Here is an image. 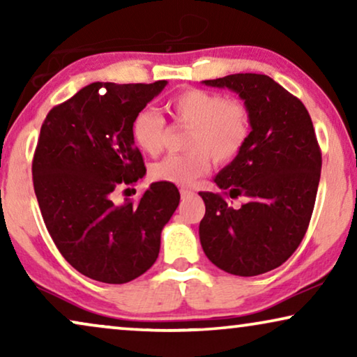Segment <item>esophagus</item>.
I'll use <instances>...</instances> for the list:
<instances>
[{
	"mask_svg": "<svg viewBox=\"0 0 357 357\" xmlns=\"http://www.w3.org/2000/svg\"><path fill=\"white\" fill-rule=\"evenodd\" d=\"M180 197H182L183 199L188 198V197H193V192H192V190H188V188H180Z\"/></svg>",
	"mask_w": 357,
	"mask_h": 357,
	"instance_id": "1",
	"label": "esophagus"
}]
</instances>
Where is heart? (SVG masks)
<instances>
[{
  "instance_id": "b5f03b06",
  "label": "heart",
  "mask_w": 357,
  "mask_h": 357,
  "mask_svg": "<svg viewBox=\"0 0 357 357\" xmlns=\"http://www.w3.org/2000/svg\"><path fill=\"white\" fill-rule=\"evenodd\" d=\"M175 125L188 126L180 154H170L153 164L158 182L190 185L206 174L209 159L224 165L245 148L252 131V115L245 104L203 89L180 92L165 105ZM131 135L143 153L158 155L167 139V125L153 110H141L131 121Z\"/></svg>"
}]
</instances>
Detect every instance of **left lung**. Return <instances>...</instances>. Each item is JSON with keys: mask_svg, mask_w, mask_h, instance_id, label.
Wrapping results in <instances>:
<instances>
[{"mask_svg": "<svg viewBox=\"0 0 357 357\" xmlns=\"http://www.w3.org/2000/svg\"><path fill=\"white\" fill-rule=\"evenodd\" d=\"M203 82L237 92L252 131L242 153L214 177L221 192H199L206 206L199 242L221 270L263 275L296 252L309 227L321 170L314 125L305 105L266 75ZM238 196L244 203L231 207L227 199Z\"/></svg>", "mask_w": 357, "mask_h": 357, "instance_id": "1", "label": "left lung"}]
</instances>
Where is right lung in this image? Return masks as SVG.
<instances>
[{"mask_svg":"<svg viewBox=\"0 0 357 357\" xmlns=\"http://www.w3.org/2000/svg\"><path fill=\"white\" fill-rule=\"evenodd\" d=\"M165 84L92 82L42 123L32 178L43 222L65 260L91 280L123 284L148 271L178 206L167 182L151 183L138 202L114 203L116 190L144 177L131 121Z\"/></svg>","mask_w":357,"mask_h":357,"instance_id":"right-lung-1","label":"right lung"}]
</instances>
